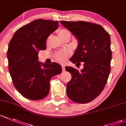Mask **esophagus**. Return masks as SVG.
Returning <instances> with one entry per match:
<instances>
[{
	"mask_svg": "<svg viewBox=\"0 0 126 126\" xmlns=\"http://www.w3.org/2000/svg\"><path fill=\"white\" fill-rule=\"evenodd\" d=\"M62 71H65V66H64V64H62Z\"/></svg>",
	"mask_w": 126,
	"mask_h": 126,
	"instance_id": "1",
	"label": "esophagus"
}]
</instances>
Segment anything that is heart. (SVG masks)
Segmentation results:
<instances>
[{"label":"heart","mask_w":126,"mask_h":126,"mask_svg":"<svg viewBox=\"0 0 126 126\" xmlns=\"http://www.w3.org/2000/svg\"><path fill=\"white\" fill-rule=\"evenodd\" d=\"M58 35L61 39L63 40L66 37H71V33L69 31H68L64 29H60L58 31ZM71 54V52L69 50L67 49H63L61 50V51H57L54 54V58L55 60L58 62H61V63H63L66 61L67 58Z\"/></svg>","instance_id":"b5f03b06"}]
</instances>
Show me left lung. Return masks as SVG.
<instances>
[{"mask_svg": "<svg viewBox=\"0 0 126 126\" xmlns=\"http://www.w3.org/2000/svg\"><path fill=\"white\" fill-rule=\"evenodd\" d=\"M60 23L72 32L79 43L70 60L77 64L84 62L80 71L66 66L72 75L67 83V95L76 103H89L100 94L110 72V37L101 26L95 23L83 21Z\"/></svg>", "mask_w": 126, "mask_h": 126, "instance_id": "left-lung-1", "label": "left lung"}]
</instances>
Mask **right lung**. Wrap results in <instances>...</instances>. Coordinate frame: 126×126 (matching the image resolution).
<instances>
[{
	"instance_id": "add662e5",
	"label": "right lung",
	"mask_w": 126,
	"mask_h": 126,
	"mask_svg": "<svg viewBox=\"0 0 126 126\" xmlns=\"http://www.w3.org/2000/svg\"><path fill=\"white\" fill-rule=\"evenodd\" d=\"M59 22L37 19L14 33L7 51L9 72L22 96L32 100L44 98L49 92V81L62 71L59 63L39 62L38 54L46 49V40L59 27Z\"/></svg>"
}]
</instances>
